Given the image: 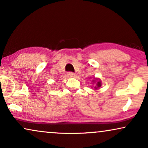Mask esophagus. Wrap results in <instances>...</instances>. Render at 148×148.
<instances>
[{
	"instance_id": "obj_1",
	"label": "esophagus",
	"mask_w": 148,
	"mask_h": 148,
	"mask_svg": "<svg viewBox=\"0 0 148 148\" xmlns=\"http://www.w3.org/2000/svg\"><path fill=\"white\" fill-rule=\"evenodd\" d=\"M67 75L69 77H75V73L73 72H68Z\"/></svg>"
}]
</instances>
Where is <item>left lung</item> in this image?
Segmentation results:
<instances>
[{"label": "left lung", "instance_id": "8db88e82", "mask_svg": "<svg viewBox=\"0 0 148 148\" xmlns=\"http://www.w3.org/2000/svg\"><path fill=\"white\" fill-rule=\"evenodd\" d=\"M96 86H97V88H100V87L101 86V82H100V81H99V82H97ZM97 88H96V87H95V88H96V89H97Z\"/></svg>", "mask_w": 148, "mask_h": 148}]
</instances>
